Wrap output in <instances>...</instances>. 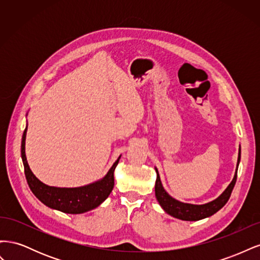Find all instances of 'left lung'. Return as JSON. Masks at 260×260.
<instances>
[{
	"mask_svg": "<svg viewBox=\"0 0 260 260\" xmlns=\"http://www.w3.org/2000/svg\"><path fill=\"white\" fill-rule=\"evenodd\" d=\"M240 160H241V146L239 148L237 169H235V174H234L233 180L231 181V183L228 185V187L223 191V193L220 196H218L216 200L206 204H203V205H194V204L182 203L180 201H177L176 199L172 198V196H170L164 188L158 170H157V168H155L156 175H157L156 183H155L156 199L158 201L161 208L166 211L168 215L175 218L185 220V221H198V220L210 217L214 214H216L218 210L221 209L225 205L226 202L229 201L232 190L235 185V182H237L238 168H239Z\"/></svg>",
	"mask_w": 260,
	"mask_h": 260,
	"instance_id": "obj_1",
	"label": "left lung"
}]
</instances>
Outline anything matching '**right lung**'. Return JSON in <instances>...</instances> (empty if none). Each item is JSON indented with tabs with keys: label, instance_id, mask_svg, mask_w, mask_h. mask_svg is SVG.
<instances>
[{
	"label": "right lung",
	"instance_id": "obj_1",
	"mask_svg": "<svg viewBox=\"0 0 260 260\" xmlns=\"http://www.w3.org/2000/svg\"><path fill=\"white\" fill-rule=\"evenodd\" d=\"M27 127L23 131L21 140V158L25 167V176L30 190L36 198L41 201L45 206L56 209L65 214H83L100 206L114 187V171L119 162L121 155L108 170L106 176L95 182L79 187H56L41 182L31 171L25 153Z\"/></svg>",
	"mask_w": 260,
	"mask_h": 260
}]
</instances>
